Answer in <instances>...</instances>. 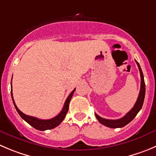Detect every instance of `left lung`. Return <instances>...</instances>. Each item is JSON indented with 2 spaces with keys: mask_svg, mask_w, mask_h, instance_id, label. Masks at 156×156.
Masks as SVG:
<instances>
[{
  "mask_svg": "<svg viewBox=\"0 0 156 156\" xmlns=\"http://www.w3.org/2000/svg\"><path fill=\"white\" fill-rule=\"evenodd\" d=\"M136 62L138 65V67H139L141 76V88L137 100H136L133 109L129 112H127L122 118L119 119H106L102 118V117L98 115L96 113H95V115H96L98 121L101 124H103V125L109 127V128H121V127L125 126L127 124L129 123L130 122L136 117L138 112L142 109V105H143L144 99H145V94H146V84H145V81H144L143 73H142L140 65L139 64V63L136 60Z\"/></svg>",
  "mask_w": 156,
  "mask_h": 156,
  "instance_id": "1",
  "label": "left lung"
}]
</instances>
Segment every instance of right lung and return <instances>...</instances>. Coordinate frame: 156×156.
<instances>
[{"label": "right lung", "instance_id": "right-lung-1", "mask_svg": "<svg viewBox=\"0 0 156 156\" xmlns=\"http://www.w3.org/2000/svg\"><path fill=\"white\" fill-rule=\"evenodd\" d=\"M75 90L76 89H74L72 91V93H71L69 95V96L67 97L66 100L65 101L64 106H63V109H62L61 112H60L57 116L53 117V119H40L36 118V117L30 116V115H26V114L23 113V112L17 108L15 103H14L12 94V87H11V97H12L13 103H14V106H15L16 109H17V112H18L19 115H20V117H21L23 120H25L27 123H29L31 126H33L34 128L36 129L41 130V131H44V130L52 129L57 127V126L60 125L62 122V121L64 119V118L66 117V113H67L68 112V109H69V102H70V99L71 98H72L73 95Z\"/></svg>", "mask_w": 156, "mask_h": 156}]
</instances>
